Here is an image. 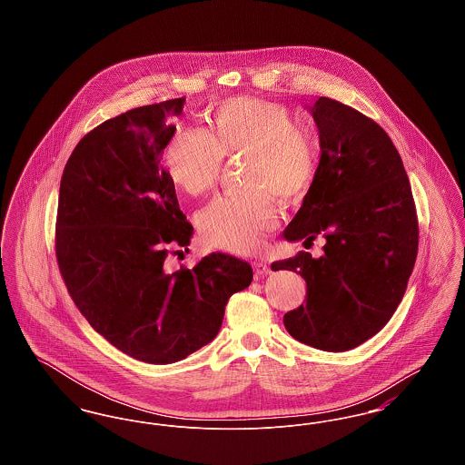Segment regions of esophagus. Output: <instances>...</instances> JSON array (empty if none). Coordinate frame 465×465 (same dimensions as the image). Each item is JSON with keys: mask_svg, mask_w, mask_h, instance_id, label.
I'll return each instance as SVG.
<instances>
[{"mask_svg": "<svg viewBox=\"0 0 465 465\" xmlns=\"http://www.w3.org/2000/svg\"><path fill=\"white\" fill-rule=\"evenodd\" d=\"M252 268H254V272H256V275H268L270 272H272V268H270V265H266V263H263V262H254L252 263Z\"/></svg>", "mask_w": 465, "mask_h": 465, "instance_id": "1", "label": "esophagus"}]
</instances>
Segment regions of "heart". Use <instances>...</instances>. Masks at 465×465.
I'll return each mask as SVG.
<instances>
[{
	"label": "heart",
	"mask_w": 465,
	"mask_h": 465,
	"mask_svg": "<svg viewBox=\"0 0 465 465\" xmlns=\"http://www.w3.org/2000/svg\"><path fill=\"white\" fill-rule=\"evenodd\" d=\"M249 153L245 195L213 200L199 214L203 241L223 251H256L277 223L281 199H300L317 173V144L292 111L256 97H232L211 114V131L183 127L167 143V176L192 197L207 193L220 176L223 155Z\"/></svg>",
	"instance_id": "obj_1"
}]
</instances>
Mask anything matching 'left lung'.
<instances>
[{
  "label": "left lung",
  "mask_w": 465,
  "mask_h": 465,
  "mask_svg": "<svg viewBox=\"0 0 465 465\" xmlns=\"http://www.w3.org/2000/svg\"><path fill=\"white\" fill-rule=\"evenodd\" d=\"M319 131L321 160L289 242L315 241L324 254L272 263L307 282V303L284 315L289 334L313 349L343 352L380 331L398 309L419 251L410 179L387 133L330 97L307 108Z\"/></svg>",
  "instance_id": "1"
}]
</instances>
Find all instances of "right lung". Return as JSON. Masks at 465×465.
I'll list each match as a JSON object with an SVG mask.
<instances>
[{
	"label": "right lung",
	"mask_w": 465,
	"mask_h": 465,
	"mask_svg": "<svg viewBox=\"0 0 465 465\" xmlns=\"http://www.w3.org/2000/svg\"><path fill=\"white\" fill-rule=\"evenodd\" d=\"M183 103L134 108L90 131L59 190L55 254L74 305L111 345L150 364L211 343L230 296L252 281L249 263L223 252L174 273L163 266L193 235L162 165Z\"/></svg>",
	"instance_id": "add662e5"
}]
</instances>
